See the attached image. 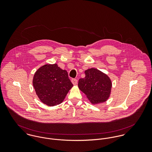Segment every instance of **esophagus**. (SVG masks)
<instances>
[{"mask_svg": "<svg viewBox=\"0 0 152 152\" xmlns=\"http://www.w3.org/2000/svg\"><path fill=\"white\" fill-rule=\"evenodd\" d=\"M71 82H72V83L74 85H75V84H77V83H78V80H77V79L72 78V79L71 80Z\"/></svg>", "mask_w": 152, "mask_h": 152, "instance_id": "34e87169", "label": "esophagus"}]
</instances>
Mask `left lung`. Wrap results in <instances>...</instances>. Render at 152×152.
<instances>
[{
    "mask_svg": "<svg viewBox=\"0 0 152 152\" xmlns=\"http://www.w3.org/2000/svg\"><path fill=\"white\" fill-rule=\"evenodd\" d=\"M86 77L80 78L78 87L92 104L104 102L108 99L112 88L110 78L101 71L90 68L85 71Z\"/></svg>",
    "mask_w": 152,
    "mask_h": 152,
    "instance_id": "obj_1",
    "label": "left lung"
}]
</instances>
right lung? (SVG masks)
<instances>
[{
    "instance_id": "add662e5",
    "label": "right lung",
    "mask_w": 152,
    "mask_h": 152,
    "mask_svg": "<svg viewBox=\"0 0 152 152\" xmlns=\"http://www.w3.org/2000/svg\"><path fill=\"white\" fill-rule=\"evenodd\" d=\"M33 85L40 101L50 107L61 104L73 86L67 71L56 64L41 66L34 75Z\"/></svg>"
}]
</instances>
